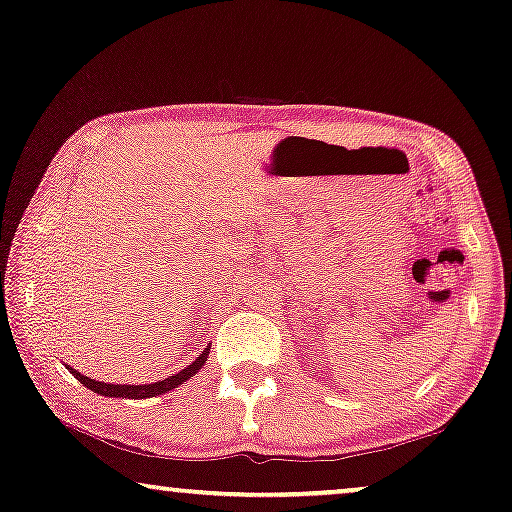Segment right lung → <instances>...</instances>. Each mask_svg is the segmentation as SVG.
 Masks as SVG:
<instances>
[{"instance_id":"1","label":"right lung","mask_w":512,"mask_h":512,"mask_svg":"<svg viewBox=\"0 0 512 512\" xmlns=\"http://www.w3.org/2000/svg\"><path fill=\"white\" fill-rule=\"evenodd\" d=\"M207 356H209V347L198 356V359L191 363V366L181 370V373L170 375V377H165V380L153 382V384H107V382H95V380H90V377L81 375L79 370H74V368H69V366L67 368H69V373H72L76 380L83 384V387H88L90 391H95V394H100V396H109V398H151V396H158V394H167V391H172L174 387H179V384H184L188 377H193L202 366H205Z\"/></svg>"}]
</instances>
